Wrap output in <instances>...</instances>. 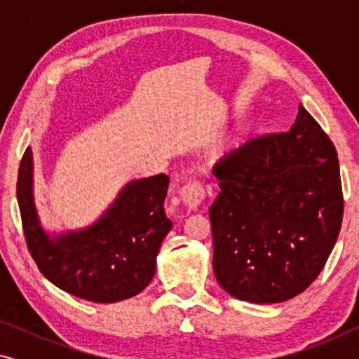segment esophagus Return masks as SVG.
<instances>
[{
	"instance_id": "obj_1",
	"label": "esophagus",
	"mask_w": 359,
	"mask_h": 359,
	"mask_svg": "<svg viewBox=\"0 0 359 359\" xmlns=\"http://www.w3.org/2000/svg\"><path fill=\"white\" fill-rule=\"evenodd\" d=\"M180 198L188 209H198L205 198L204 184L201 181H189L180 189Z\"/></svg>"
}]
</instances>
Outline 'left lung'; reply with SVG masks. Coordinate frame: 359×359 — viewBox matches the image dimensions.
Segmentation results:
<instances>
[{
    "mask_svg": "<svg viewBox=\"0 0 359 359\" xmlns=\"http://www.w3.org/2000/svg\"><path fill=\"white\" fill-rule=\"evenodd\" d=\"M220 193L209 208L214 273L230 296L287 301L311 286L340 233L337 150L299 106L287 132L250 139L214 166Z\"/></svg>",
    "mask_w": 359,
    "mask_h": 359,
    "instance_id": "obj_1",
    "label": "left lung"
}]
</instances>
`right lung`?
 <instances>
[{"instance_id": "obj_1", "label": "right lung", "mask_w": 359, "mask_h": 359, "mask_svg": "<svg viewBox=\"0 0 359 359\" xmlns=\"http://www.w3.org/2000/svg\"><path fill=\"white\" fill-rule=\"evenodd\" d=\"M32 171V150L27 147L16 194L27 248L43 276L72 296L100 304L144 291L155 276L156 255L173 225L163 209L168 176L130 181L90 227L50 237L34 203Z\"/></svg>"}]
</instances>
